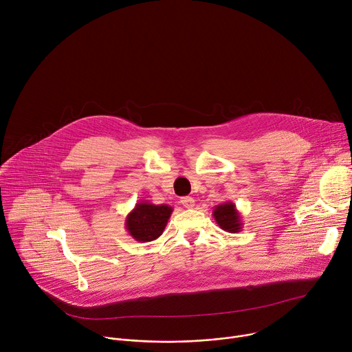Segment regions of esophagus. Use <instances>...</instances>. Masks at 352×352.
I'll return each instance as SVG.
<instances>
[{
	"label": "esophagus",
	"instance_id": "obj_1",
	"mask_svg": "<svg viewBox=\"0 0 352 352\" xmlns=\"http://www.w3.org/2000/svg\"><path fill=\"white\" fill-rule=\"evenodd\" d=\"M181 205L186 209H192L195 206V199L190 197V196H185V197H181Z\"/></svg>",
	"mask_w": 352,
	"mask_h": 352
}]
</instances>
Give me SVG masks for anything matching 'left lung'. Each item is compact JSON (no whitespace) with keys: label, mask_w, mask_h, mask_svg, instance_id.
<instances>
[{"label":"left lung","mask_w":352,"mask_h":352,"mask_svg":"<svg viewBox=\"0 0 352 352\" xmlns=\"http://www.w3.org/2000/svg\"><path fill=\"white\" fill-rule=\"evenodd\" d=\"M213 217L219 227L227 232H239L242 230L241 213L236 210L232 202L217 205L213 210Z\"/></svg>","instance_id":"1"}]
</instances>
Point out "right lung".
<instances>
[{
	"instance_id": "1",
	"label": "right lung",
	"mask_w": 352,
	"mask_h": 352,
	"mask_svg": "<svg viewBox=\"0 0 352 352\" xmlns=\"http://www.w3.org/2000/svg\"><path fill=\"white\" fill-rule=\"evenodd\" d=\"M171 213L173 208L168 205L139 202L126 216L125 230L135 241H155L163 234Z\"/></svg>"
}]
</instances>
